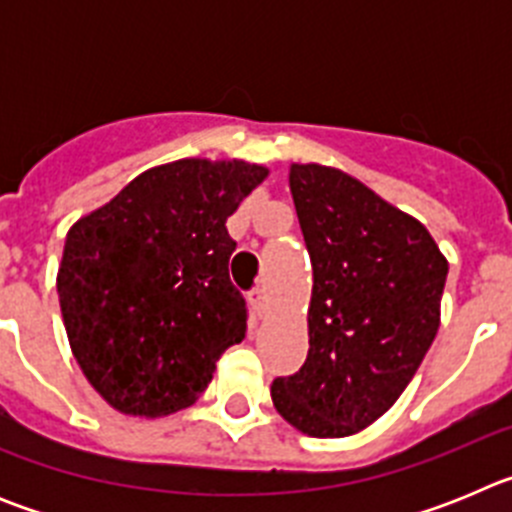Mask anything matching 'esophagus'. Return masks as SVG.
Segmentation results:
<instances>
[{"label": "esophagus", "mask_w": 512, "mask_h": 512, "mask_svg": "<svg viewBox=\"0 0 512 512\" xmlns=\"http://www.w3.org/2000/svg\"><path fill=\"white\" fill-rule=\"evenodd\" d=\"M248 302H251V310L256 318H264L266 315V295H264V289H251L248 292Z\"/></svg>", "instance_id": "1"}]
</instances>
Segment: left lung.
I'll list each match as a JSON object with an SVG mask.
<instances>
[{
	"label": "left lung",
	"mask_w": 512,
	"mask_h": 512,
	"mask_svg": "<svg viewBox=\"0 0 512 512\" xmlns=\"http://www.w3.org/2000/svg\"><path fill=\"white\" fill-rule=\"evenodd\" d=\"M289 192L312 261L310 348L271 400L297 431L343 438L387 413L418 372L449 261L423 223L341 169L292 164Z\"/></svg>",
	"instance_id": "1"
}]
</instances>
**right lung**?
Returning a JSON list of instances; mask_svg holds the SVG:
<instances>
[{
	"mask_svg": "<svg viewBox=\"0 0 512 512\" xmlns=\"http://www.w3.org/2000/svg\"><path fill=\"white\" fill-rule=\"evenodd\" d=\"M269 169L182 158L135 176L71 225L58 302L94 390L125 415L189 408L217 359L246 338V300L228 274V217Z\"/></svg>",
	"mask_w": 512,
	"mask_h": 512,
	"instance_id": "1",
	"label": "right lung"
}]
</instances>
